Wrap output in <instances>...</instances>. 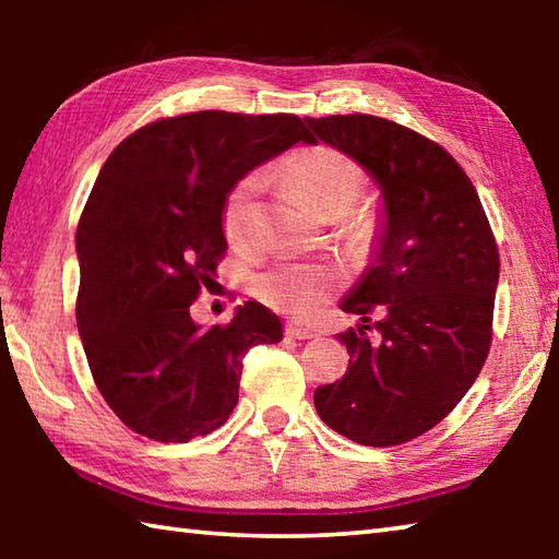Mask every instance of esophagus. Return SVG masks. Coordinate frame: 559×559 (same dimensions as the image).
<instances>
[{
    "instance_id": "esophagus-1",
    "label": "esophagus",
    "mask_w": 559,
    "mask_h": 559,
    "mask_svg": "<svg viewBox=\"0 0 559 559\" xmlns=\"http://www.w3.org/2000/svg\"><path fill=\"white\" fill-rule=\"evenodd\" d=\"M286 335L288 337H296V340H310V337L316 335V330L302 328V325H296V323H288L286 325Z\"/></svg>"
}]
</instances>
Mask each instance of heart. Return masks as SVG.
<instances>
[{
  "label": "heart",
  "mask_w": 559,
  "mask_h": 559,
  "mask_svg": "<svg viewBox=\"0 0 559 559\" xmlns=\"http://www.w3.org/2000/svg\"><path fill=\"white\" fill-rule=\"evenodd\" d=\"M278 173L290 192L320 219L343 216L367 187L365 167L343 150L330 145L293 150L281 163ZM261 189L263 177L253 173L236 182L226 194L222 231L236 251H251L261 241ZM349 224L362 226V216H353ZM330 281L333 276L325 269L283 261L257 273L251 288L257 298L273 310L288 316H308L325 298Z\"/></svg>",
  "instance_id": "b5f03b06"
}]
</instances>
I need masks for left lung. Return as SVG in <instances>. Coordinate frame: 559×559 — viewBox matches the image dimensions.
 <instances>
[{"label":"left lung","mask_w":559,"mask_h":559,"mask_svg":"<svg viewBox=\"0 0 559 559\" xmlns=\"http://www.w3.org/2000/svg\"><path fill=\"white\" fill-rule=\"evenodd\" d=\"M306 120L380 182L386 210L380 257L343 300L345 313L362 318L337 335L349 365L318 386L316 409L362 447H400L437 427L484 370L496 236L476 187L439 143L365 112ZM372 329L377 338L366 335Z\"/></svg>","instance_id":"8db88e82"}]
</instances>
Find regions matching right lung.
I'll use <instances>...</instances> for the list:
<instances>
[{"instance_id":"right-lung-1","label":"right lung","mask_w":559,"mask_h":559,"mask_svg":"<svg viewBox=\"0 0 559 559\" xmlns=\"http://www.w3.org/2000/svg\"><path fill=\"white\" fill-rule=\"evenodd\" d=\"M300 140L316 143L290 112L200 110L147 122L100 167L75 231V323L98 392L140 437L187 443L219 429L246 353L283 337L261 302L204 330L189 306L224 259L236 179Z\"/></svg>"}]
</instances>
